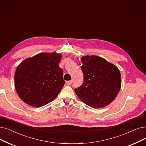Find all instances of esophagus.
I'll list each match as a JSON object with an SVG mask.
<instances>
[{
	"instance_id": "1",
	"label": "esophagus",
	"mask_w": 146,
	"mask_h": 146,
	"mask_svg": "<svg viewBox=\"0 0 146 146\" xmlns=\"http://www.w3.org/2000/svg\"><path fill=\"white\" fill-rule=\"evenodd\" d=\"M66 84H67V85H70L72 84V80H71L67 81V82H66Z\"/></svg>"
}]
</instances>
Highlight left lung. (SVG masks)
Here are the masks:
<instances>
[{"label": "left lung", "instance_id": "obj_1", "mask_svg": "<svg viewBox=\"0 0 146 146\" xmlns=\"http://www.w3.org/2000/svg\"><path fill=\"white\" fill-rule=\"evenodd\" d=\"M84 83L74 91L82 101L94 108H103L115 99L121 86L118 68L98 56L82 58Z\"/></svg>", "mask_w": 146, "mask_h": 146}]
</instances>
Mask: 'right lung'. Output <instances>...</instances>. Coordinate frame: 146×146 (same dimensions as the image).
<instances>
[{
	"label": "right lung",
	"mask_w": 146,
	"mask_h": 146,
	"mask_svg": "<svg viewBox=\"0 0 146 146\" xmlns=\"http://www.w3.org/2000/svg\"><path fill=\"white\" fill-rule=\"evenodd\" d=\"M61 54L40 53L22 61L15 73V88L20 98L35 107L45 106L60 93L65 81L58 64Z\"/></svg>",
	"instance_id": "add662e5"
}]
</instances>
